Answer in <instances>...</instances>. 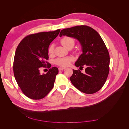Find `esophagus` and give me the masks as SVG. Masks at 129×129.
Segmentation results:
<instances>
[{
    "label": "esophagus",
    "instance_id": "1",
    "mask_svg": "<svg viewBox=\"0 0 129 129\" xmlns=\"http://www.w3.org/2000/svg\"><path fill=\"white\" fill-rule=\"evenodd\" d=\"M64 69H65V68H64V67H59L58 68V71H62V70H63Z\"/></svg>",
    "mask_w": 129,
    "mask_h": 129
}]
</instances>
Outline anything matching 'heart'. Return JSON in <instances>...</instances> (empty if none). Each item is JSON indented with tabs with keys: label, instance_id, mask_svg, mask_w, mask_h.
Returning <instances> with one entry per match:
<instances>
[{
	"label": "heart",
	"instance_id": "1",
	"mask_svg": "<svg viewBox=\"0 0 129 129\" xmlns=\"http://www.w3.org/2000/svg\"><path fill=\"white\" fill-rule=\"evenodd\" d=\"M61 44L64 47L72 48L75 44V40L72 37H64L61 39L60 41ZM54 52V46L53 45H50L48 48V53L51 55ZM74 60V58L72 56H68L64 57H58L54 60V63L57 66L61 67H67L71 63V62Z\"/></svg>",
	"mask_w": 129,
	"mask_h": 129
}]
</instances>
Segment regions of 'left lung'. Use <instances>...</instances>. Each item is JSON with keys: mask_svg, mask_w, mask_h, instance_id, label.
Returning a JSON list of instances; mask_svg holds the SVG:
<instances>
[{"mask_svg": "<svg viewBox=\"0 0 129 129\" xmlns=\"http://www.w3.org/2000/svg\"><path fill=\"white\" fill-rule=\"evenodd\" d=\"M66 36L76 39L83 53L76 62V67H86L85 73L73 69L70 77L72 83L81 92L91 94L102 88L109 73L110 56L102 38L91 27L81 25L61 30L60 37Z\"/></svg>", "mask_w": 129, "mask_h": 129, "instance_id": "left-lung-1", "label": "left lung"}]
</instances>
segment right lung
<instances>
[{
  "mask_svg": "<svg viewBox=\"0 0 129 129\" xmlns=\"http://www.w3.org/2000/svg\"><path fill=\"white\" fill-rule=\"evenodd\" d=\"M40 32L28 35L19 43L15 50L13 72L21 91L32 100H40L47 95L54 87L58 68L52 67L46 74L41 75L40 67L49 68L48 48L60 33Z\"/></svg>",
  "mask_w": 129,
  "mask_h": 129,
  "instance_id": "right-lung-1",
  "label": "right lung"
}]
</instances>
